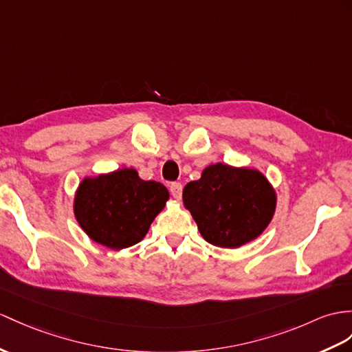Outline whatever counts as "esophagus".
<instances>
[{
    "label": "esophagus",
    "instance_id": "34e87169",
    "mask_svg": "<svg viewBox=\"0 0 352 352\" xmlns=\"http://www.w3.org/2000/svg\"><path fill=\"white\" fill-rule=\"evenodd\" d=\"M170 192H171V195L175 197L176 200L181 199V197H182V184H179V182L170 184Z\"/></svg>",
    "mask_w": 352,
    "mask_h": 352
}]
</instances>
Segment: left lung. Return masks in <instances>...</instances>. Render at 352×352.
<instances>
[{
	"instance_id": "left-lung-1",
	"label": "left lung",
	"mask_w": 352,
	"mask_h": 352,
	"mask_svg": "<svg viewBox=\"0 0 352 352\" xmlns=\"http://www.w3.org/2000/svg\"><path fill=\"white\" fill-rule=\"evenodd\" d=\"M182 199L204 241L231 250L258 237L276 209V192L261 171L222 162L186 184Z\"/></svg>"
}]
</instances>
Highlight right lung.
Masks as SVG:
<instances>
[{
	"instance_id": "1",
	"label": "right lung",
	"mask_w": 352,
	"mask_h": 352,
	"mask_svg": "<svg viewBox=\"0 0 352 352\" xmlns=\"http://www.w3.org/2000/svg\"><path fill=\"white\" fill-rule=\"evenodd\" d=\"M167 188L143 181L134 168L85 177L74 195V217L94 242L110 250L139 243L168 200Z\"/></svg>"
}]
</instances>
